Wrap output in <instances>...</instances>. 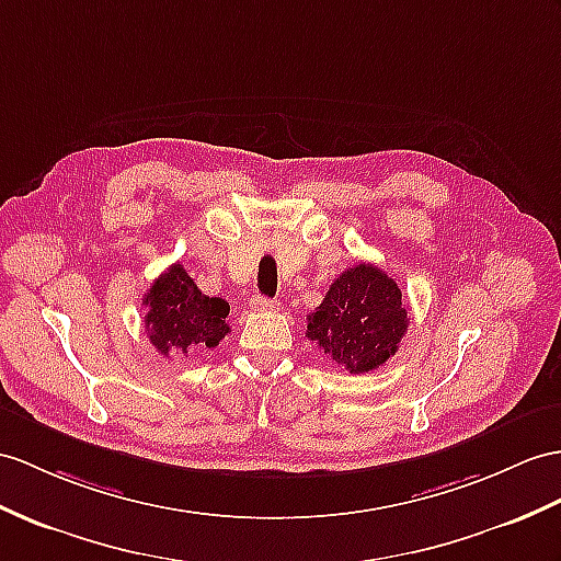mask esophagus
Returning a JSON list of instances; mask_svg holds the SVG:
<instances>
[{
    "label": "esophagus",
    "instance_id": "esophagus-1",
    "mask_svg": "<svg viewBox=\"0 0 561 561\" xmlns=\"http://www.w3.org/2000/svg\"><path fill=\"white\" fill-rule=\"evenodd\" d=\"M250 307H252L254 311H273V309H276V302H273V299H268V297L254 295V297L250 299Z\"/></svg>",
    "mask_w": 561,
    "mask_h": 561
}]
</instances>
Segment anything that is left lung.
I'll return each mask as SVG.
<instances>
[{"label":"left lung","mask_w":561,"mask_h":561,"mask_svg":"<svg viewBox=\"0 0 561 561\" xmlns=\"http://www.w3.org/2000/svg\"><path fill=\"white\" fill-rule=\"evenodd\" d=\"M409 328L398 283L374 264H357L328 288L309 313L307 337L350 374L383 366Z\"/></svg>","instance_id":"1"}]
</instances>
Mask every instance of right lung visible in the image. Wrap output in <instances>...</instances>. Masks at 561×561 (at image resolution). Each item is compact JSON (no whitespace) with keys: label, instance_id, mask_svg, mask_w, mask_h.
Masks as SVG:
<instances>
[{"label":"right lung","instance_id":"1","mask_svg":"<svg viewBox=\"0 0 561 561\" xmlns=\"http://www.w3.org/2000/svg\"><path fill=\"white\" fill-rule=\"evenodd\" d=\"M142 305L147 337L163 357L216 347L230 331L226 299L204 295L181 264H173L149 285Z\"/></svg>","mask_w":561,"mask_h":561}]
</instances>
